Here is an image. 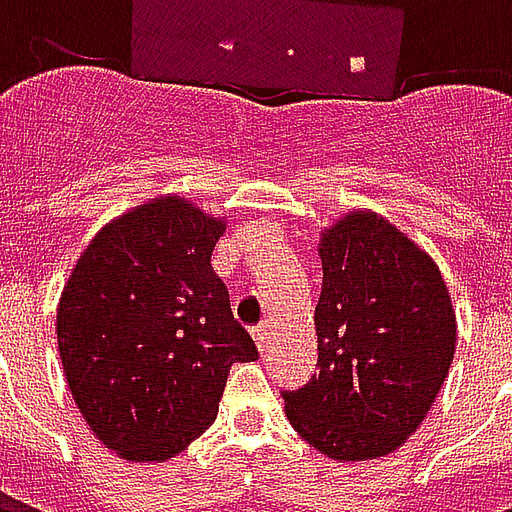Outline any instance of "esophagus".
<instances>
[{"mask_svg":"<svg viewBox=\"0 0 512 512\" xmlns=\"http://www.w3.org/2000/svg\"><path fill=\"white\" fill-rule=\"evenodd\" d=\"M252 337H255L257 351L263 354L268 348V337H271V323H260V326H255V329H252Z\"/></svg>","mask_w":512,"mask_h":512,"instance_id":"34e87169","label":"esophagus"}]
</instances>
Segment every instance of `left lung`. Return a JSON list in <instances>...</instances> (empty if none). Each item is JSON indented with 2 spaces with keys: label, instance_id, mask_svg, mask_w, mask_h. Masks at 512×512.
Wrapping results in <instances>:
<instances>
[{
  "label": "left lung",
  "instance_id": "obj_1",
  "mask_svg": "<svg viewBox=\"0 0 512 512\" xmlns=\"http://www.w3.org/2000/svg\"><path fill=\"white\" fill-rule=\"evenodd\" d=\"M318 373L282 392L301 439L334 461L395 452L450 373L458 323L433 257L376 211L321 233Z\"/></svg>",
  "mask_w": 512,
  "mask_h": 512
}]
</instances>
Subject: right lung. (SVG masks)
<instances>
[{
	"label": "right lung",
	"mask_w": 512,
	"mask_h": 512,
	"mask_svg": "<svg viewBox=\"0 0 512 512\" xmlns=\"http://www.w3.org/2000/svg\"><path fill=\"white\" fill-rule=\"evenodd\" d=\"M224 219L156 197L95 235L57 307V343L87 425L126 461H169L211 428L235 362L257 348L211 268Z\"/></svg>",
	"instance_id": "obj_1"
}]
</instances>
